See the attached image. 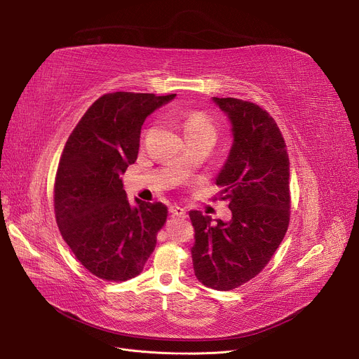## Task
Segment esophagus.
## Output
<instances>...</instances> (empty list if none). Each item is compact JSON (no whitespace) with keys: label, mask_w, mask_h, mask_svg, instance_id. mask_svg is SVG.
Segmentation results:
<instances>
[{"label":"esophagus","mask_w":359,"mask_h":359,"mask_svg":"<svg viewBox=\"0 0 359 359\" xmlns=\"http://www.w3.org/2000/svg\"><path fill=\"white\" fill-rule=\"evenodd\" d=\"M170 214H172L173 217H179V218H186V211L182 208V206H177V205H173L170 206Z\"/></svg>","instance_id":"1"}]
</instances>
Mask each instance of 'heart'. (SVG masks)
I'll use <instances>...</instances> for the list:
<instances>
[{
  "label": "heart",
  "mask_w": 359,
  "mask_h": 359,
  "mask_svg": "<svg viewBox=\"0 0 359 359\" xmlns=\"http://www.w3.org/2000/svg\"><path fill=\"white\" fill-rule=\"evenodd\" d=\"M182 128L187 140L201 137V135L215 137V125L205 111L192 110V111L184 113L182 118Z\"/></svg>",
  "instance_id": "heart-1"
}]
</instances>
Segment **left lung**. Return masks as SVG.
Instances as JSON below:
<instances>
[{
	"instance_id": "obj_1",
	"label": "left lung",
	"mask_w": 359,
	"mask_h": 359,
	"mask_svg": "<svg viewBox=\"0 0 359 359\" xmlns=\"http://www.w3.org/2000/svg\"><path fill=\"white\" fill-rule=\"evenodd\" d=\"M212 102L231 123L233 145L218 176L231 219L191 211L194 271L205 287L237 288L255 278L279 248L290 224V158L266 110L234 97Z\"/></svg>"
}]
</instances>
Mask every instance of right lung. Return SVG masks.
I'll return each instance as SVG.
<instances>
[{"instance_id":"add662e5","label":"right lung","mask_w":359,"mask_h":359,"mask_svg":"<svg viewBox=\"0 0 359 359\" xmlns=\"http://www.w3.org/2000/svg\"><path fill=\"white\" fill-rule=\"evenodd\" d=\"M176 94L107 93L74 128L55 179V217L81 265L106 280L140 275L167 218L161 202L128 201L121 175L138 157L141 128Z\"/></svg>"}]
</instances>
